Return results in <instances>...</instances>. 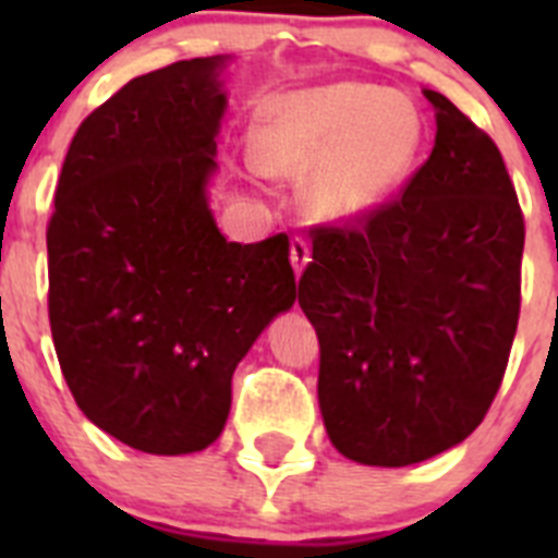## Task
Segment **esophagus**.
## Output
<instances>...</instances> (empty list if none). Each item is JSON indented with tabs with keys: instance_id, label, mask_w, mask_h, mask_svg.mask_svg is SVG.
Wrapping results in <instances>:
<instances>
[{
	"instance_id": "esophagus-1",
	"label": "esophagus",
	"mask_w": 558,
	"mask_h": 558,
	"mask_svg": "<svg viewBox=\"0 0 558 558\" xmlns=\"http://www.w3.org/2000/svg\"><path fill=\"white\" fill-rule=\"evenodd\" d=\"M310 263V243L304 236H293V243H290V265H293L295 276H302V270L307 268Z\"/></svg>"
}]
</instances>
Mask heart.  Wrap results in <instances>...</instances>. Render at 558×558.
Listing matches in <instances>:
<instances>
[{"label":"heart","instance_id":"heart-1","mask_svg":"<svg viewBox=\"0 0 558 558\" xmlns=\"http://www.w3.org/2000/svg\"><path fill=\"white\" fill-rule=\"evenodd\" d=\"M425 122L408 97L374 83L279 95L254 133V159L276 179H307L318 218L354 220L386 204L413 170Z\"/></svg>","mask_w":558,"mask_h":558}]
</instances>
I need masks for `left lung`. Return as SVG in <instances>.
<instances>
[{
    "instance_id": "obj_1",
    "label": "left lung",
    "mask_w": 558,
    "mask_h": 558,
    "mask_svg": "<svg viewBox=\"0 0 558 558\" xmlns=\"http://www.w3.org/2000/svg\"><path fill=\"white\" fill-rule=\"evenodd\" d=\"M430 159L397 198L315 226L299 304L318 332V405L340 456L408 466L461 445L509 366L525 220L492 136L445 95Z\"/></svg>"
}]
</instances>
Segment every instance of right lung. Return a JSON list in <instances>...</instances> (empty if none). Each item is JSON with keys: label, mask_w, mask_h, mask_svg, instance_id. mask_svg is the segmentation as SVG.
<instances>
[{"label": "right lung", "mask_w": 558, "mask_h": 558, "mask_svg": "<svg viewBox=\"0 0 558 558\" xmlns=\"http://www.w3.org/2000/svg\"><path fill=\"white\" fill-rule=\"evenodd\" d=\"M223 63H170L88 113L47 226L69 391L100 430L153 456L206 450L223 433L236 363L295 302L288 234L229 243L206 201Z\"/></svg>", "instance_id": "add662e5"}]
</instances>
